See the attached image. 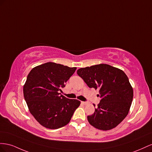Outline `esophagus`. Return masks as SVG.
Listing matches in <instances>:
<instances>
[{
  "label": "esophagus",
  "instance_id": "esophagus-1",
  "mask_svg": "<svg viewBox=\"0 0 152 152\" xmlns=\"http://www.w3.org/2000/svg\"><path fill=\"white\" fill-rule=\"evenodd\" d=\"M81 103L83 104H84V105H86V104H88V102H85V101H82L81 102Z\"/></svg>",
  "mask_w": 152,
  "mask_h": 152
}]
</instances>
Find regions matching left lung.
I'll list each match as a JSON object with an SVG mask.
<instances>
[{"label":"left lung","mask_w":152,"mask_h":152,"mask_svg":"<svg viewBox=\"0 0 152 152\" xmlns=\"http://www.w3.org/2000/svg\"><path fill=\"white\" fill-rule=\"evenodd\" d=\"M77 74L88 87L99 90L101 101L94 114L87 116L88 122L102 131L116 127L129 113L133 99V89L125 73L101 64L79 69Z\"/></svg>","instance_id":"1"}]
</instances>
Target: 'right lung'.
Segmentation results:
<instances>
[{"label":"right lung","instance_id":"add662e5","mask_svg":"<svg viewBox=\"0 0 152 152\" xmlns=\"http://www.w3.org/2000/svg\"><path fill=\"white\" fill-rule=\"evenodd\" d=\"M76 67L47 62L33 68L23 86V95L28 110L42 126L57 129L66 125L80 105L58 93L75 73Z\"/></svg>","mask_w":152,"mask_h":152}]
</instances>
